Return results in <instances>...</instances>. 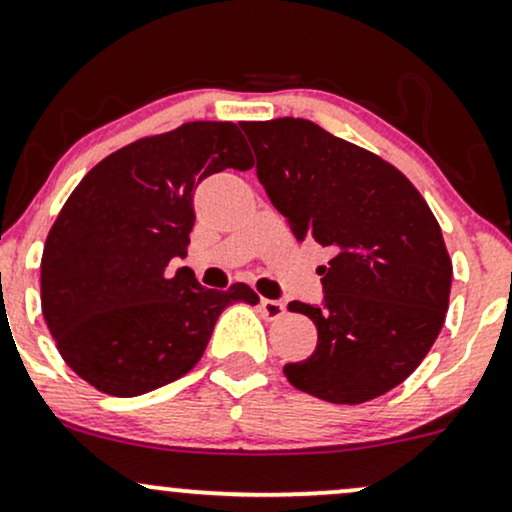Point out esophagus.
I'll list each match as a JSON object with an SVG mask.
<instances>
[{
  "instance_id": "obj_1",
  "label": "esophagus",
  "mask_w": 512,
  "mask_h": 512,
  "mask_svg": "<svg viewBox=\"0 0 512 512\" xmlns=\"http://www.w3.org/2000/svg\"><path fill=\"white\" fill-rule=\"evenodd\" d=\"M260 312L267 316V319H281V316L286 314V304L278 302V300H267V297H262V300H260Z\"/></svg>"
}]
</instances>
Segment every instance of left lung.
<instances>
[{
	"mask_svg": "<svg viewBox=\"0 0 512 512\" xmlns=\"http://www.w3.org/2000/svg\"><path fill=\"white\" fill-rule=\"evenodd\" d=\"M257 179L297 241L331 250L323 302H290L314 321L316 349L286 364L297 390L364 404L416 371L444 326L449 252L416 186L383 158L302 118L243 122Z\"/></svg>",
	"mask_w": 512,
	"mask_h": 512,
	"instance_id": "left-lung-1",
	"label": "left lung"
}]
</instances>
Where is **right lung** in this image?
I'll use <instances>...</instances> for the list:
<instances>
[{
  "label": "right lung",
  "instance_id": "1",
  "mask_svg": "<svg viewBox=\"0 0 512 512\" xmlns=\"http://www.w3.org/2000/svg\"><path fill=\"white\" fill-rule=\"evenodd\" d=\"M255 165L234 122H186L92 167L58 212L42 255V314L66 364L99 392L137 397L198 364L234 283L208 290L186 257L193 191L210 174Z\"/></svg>",
  "mask_w": 512,
  "mask_h": 512
}]
</instances>
